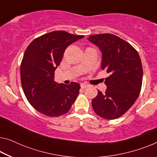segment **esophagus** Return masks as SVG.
<instances>
[{"mask_svg": "<svg viewBox=\"0 0 157 157\" xmlns=\"http://www.w3.org/2000/svg\"><path fill=\"white\" fill-rule=\"evenodd\" d=\"M80 86H81L82 89H85L86 87H87V86H88V85H86V84H85V83H82Z\"/></svg>", "mask_w": 157, "mask_h": 157, "instance_id": "obj_1", "label": "esophagus"}]
</instances>
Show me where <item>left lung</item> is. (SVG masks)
Here are the masks:
<instances>
[{"label": "left lung", "instance_id": "obj_1", "mask_svg": "<svg viewBox=\"0 0 157 157\" xmlns=\"http://www.w3.org/2000/svg\"><path fill=\"white\" fill-rule=\"evenodd\" d=\"M89 41L102 52L101 69L109 74L105 79L107 89L92 101L94 111L107 120L125 114L139 97L142 84V62L134 47L112 34L91 35Z\"/></svg>", "mask_w": 157, "mask_h": 157}]
</instances>
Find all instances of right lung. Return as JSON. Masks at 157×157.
<instances>
[{"label": "right lung", "instance_id": "right-lung-1", "mask_svg": "<svg viewBox=\"0 0 157 157\" xmlns=\"http://www.w3.org/2000/svg\"><path fill=\"white\" fill-rule=\"evenodd\" d=\"M65 31H54L34 39L25 51L20 65L21 84L28 101L48 117L69 111L79 94L80 85L54 81V72L70 44L83 38Z\"/></svg>", "mask_w": 157, "mask_h": 157}]
</instances>
